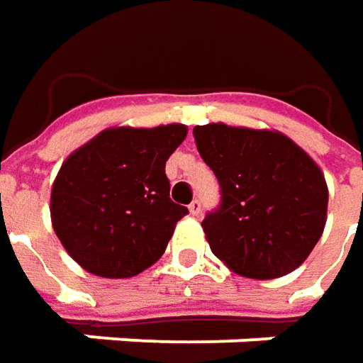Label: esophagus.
Listing matches in <instances>:
<instances>
[{"label": "esophagus", "instance_id": "34e87169", "mask_svg": "<svg viewBox=\"0 0 363 363\" xmlns=\"http://www.w3.org/2000/svg\"><path fill=\"white\" fill-rule=\"evenodd\" d=\"M189 211H191V215H193V217H199V215H201V211H203L201 201H199V199H194L193 203L189 205Z\"/></svg>", "mask_w": 363, "mask_h": 363}]
</instances>
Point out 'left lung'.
Returning <instances> with one entry per match:
<instances>
[{"label":"left lung","mask_w":363,"mask_h":363,"mask_svg":"<svg viewBox=\"0 0 363 363\" xmlns=\"http://www.w3.org/2000/svg\"><path fill=\"white\" fill-rule=\"evenodd\" d=\"M193 134L220 184V206L203 220L215 257L249 279L299 267L328 219V184L315 160L277 130L213 122Z\"/></svg>","instance_id":"1"}]
</instances>
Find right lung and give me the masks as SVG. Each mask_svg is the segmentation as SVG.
Wrapping results in <instances>:
<instances>
[{"label":"right lung","instance_id":"add662e5","mask_svg":"<svg viewBox=\"0 0 363 363\" xmlns=\"http://www.w3.org/2000/svg\"><path fill=\"white\" fill-rule=\"evenodd\" d=\"M184 124L114 126L74 150L52 184V227L69 257L98 277H134L162 257L186 206L170 201L164 164Z\"/></svg>","mask_w":363,"mask_h":363}]
</instances>
